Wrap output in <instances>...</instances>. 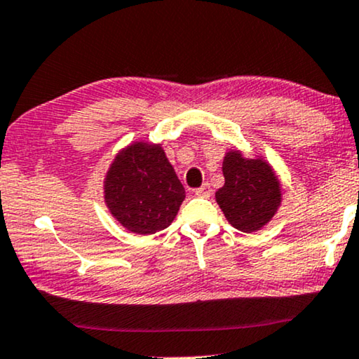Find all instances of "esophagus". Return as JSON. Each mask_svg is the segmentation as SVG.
I'll list each match as a JSON object with an SVG mask.
<instances>
[{"label":"esophagus","instance_id":"obj_1","mask_svg":"<svg viewBox=\"0 0 359 359\" xmlns=\"http://www.w3.org/2000/svg\"><path fill=\"white\" fill-rule=\"evenodd\" d=\"M195 195H197V197L210 198V197H212V187H210V184H203L202 187L195 190Z\"/></svg>","mask_w":359,"mask_h":359}]
</instances>
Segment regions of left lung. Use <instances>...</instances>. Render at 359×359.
I'll list each match as a JSON object with an SVG mask.
<instances>
[{
	"mask_svg": "<svg viewBox=\"0 0 359 359\" xmlns=\"http://www.w3.org/2000/svg\"><path fill=\"white\" fill-rule=\"evenodd\" d=\"M224 185L215 198L231 226L245 233L261 229L279 208L283 194L272 167L262 159H248L240 151L223 159Z\"/></svg>",
	"mask_w": 359,
	"mask_h": 359,
	"instance_id": "obj_1",
	"label": "left lung"
}]
</instances>
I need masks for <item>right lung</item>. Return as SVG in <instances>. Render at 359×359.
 I'll use <instances>...</instances> for the list:
<instances>
[{
	"instance_id": "add662e5",
	"label": "right lung",
	"mask_w": 359,
	"mask_h": 359,
	"mask_svg": "<svg viewBox=\"0 0 359 359\" xmlns=\"http://www.w3.org/2000/svg\"><path fill=\"white\" fill-rule=\"evenodd\" d=\"M185 198L161 144L135 142L118 152L104 179V202L128 231L152 235L174 222Z\"/></svg>"
}]
</instances>
